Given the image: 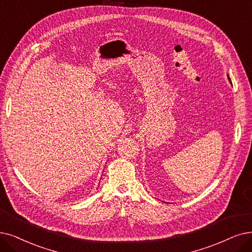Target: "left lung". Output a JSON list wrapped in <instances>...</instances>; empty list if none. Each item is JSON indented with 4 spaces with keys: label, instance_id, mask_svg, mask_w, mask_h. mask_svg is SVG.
Wrapping results in <instances>:
<instances>
[{
    "label": "left lung",
    "instance_id": "1",
    "mask_svg": "<svg viewBox=\"0 0 252 252\" xmlns=\"http://www.w3.org/2000/svg\"><path fill=\"white\" fill-rule=\"evenodd\" d=\"M227 78H228V80H229V83L231 84V80H230V78H229V75H228V74H227Z\"/></svg>",
    "mask_w": 252,
    "mask_h": 252
}]
</instances>
